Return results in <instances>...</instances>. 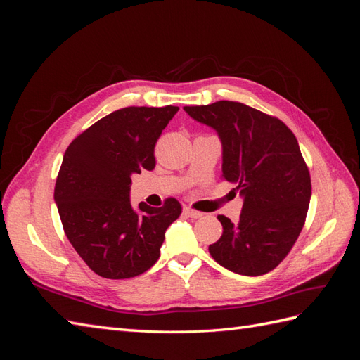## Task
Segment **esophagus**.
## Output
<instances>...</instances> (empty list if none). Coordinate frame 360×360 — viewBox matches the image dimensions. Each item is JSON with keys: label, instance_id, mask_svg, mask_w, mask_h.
Wrapping results in <instances>:
<instances>
[{"label": "esophagus", "instance_id": "esophagus-1", "mask_svg": "<svg viewBox=\"0 0 360 360\" xmlns=\"http://www.w3.org/2000/svg\"><path fill=\"white\" fill-rule=\"evenodd\" d=\"M183 213L186 214V216H189V217H195V219H197V217H201V216H202V213H201V212H198V210H193L192 207H188V205H184V207H183Z\"/></svg>", "mask_w": 360, "mask_h": 360}]
</instances>
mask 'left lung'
I'll return each instance as SVG.
<instances>
[{
  "label": "left lung",
  "mask_w": 360,
  "mask_h": 360,
  "mask_svg": "<svg viewBox=\"0 0 360 360\" xmlns=\"http://www.w3.org/2000/svg\"><path fill=\"white\" fill-rule=\"evenodd\" d=\"M183 110L219 135L222 179L243 197L238 222L217 216L224 231L210 255L238 275L267 274L296 243L309 207L311 176L296 136L279 118L240 102Z\"/></svg>",
  "instance_id": "1"
}]
</instances>
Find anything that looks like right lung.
<instances>
[{"label":"right lung","mask_w":360,"mask_h":360,"mask_svg":"<svg viewBox=\"0 0 360 360\" xmlns=\"http://www.w3.org/2000/svg\"><path fill=\"white\" fill-rule=\"evenodd\" d=\"M177 106H127L76 136L64 153L53 200L69 242L94 274L127 279L159 259L167 228L181 214L176 198L162 207L130 204L132 174L156 167L155 147Z\"/></svg>","instance_id":"1"}]
</instances>
